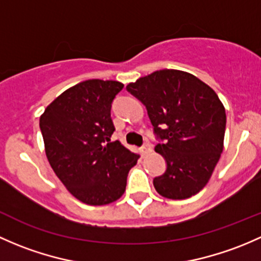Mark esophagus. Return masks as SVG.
I'll return each mask as SVG.
<instances>
[{
	"label": "esophagus",
	"mask_w": 261,
	"mask_h": 261,
	"mask_svg": "<svg viewBox=\"0 0 261 261\" xmlns=\"http://www.w3.org/2000/svg\"><path fill=\"white\" fill-rule=\"evenodd\" d=\"M141 150H142V154L147 155L150 152V150H152V146H150L148 142H146V143H144L143 146L141 147Z\"/></svg>",
	"instance_id": "obj_1"
}]
</instances>
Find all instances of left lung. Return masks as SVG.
<instances>
[{"label":"left lung","instance_id":"left-lung-1","mask_svg":"<svg viewBox=\"0 0 261 261\" xmlns=\"http://www.w3.org/2000/svg\"><path fill=\"white\" fill-rule=\"evenodd\" d=\"M146 106L167 163L153 179L161 196L185 200L207 185L224 149L226 113L217 94L195 75L165 69L127 85Z\"/></svg>","mask_w":261,"mask_h":261}]
</instances>
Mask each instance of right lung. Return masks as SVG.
Instances as JSON below:
<instances>
[{"label": "right lung", "mask_w": 261, "mask_h": 261, "mask_svg": "<svg viewBox=\"0 0 261 261\" xmlns=\"http://www.w3.org/2000/svg\"><path fill=\"white\" fill-rule=\"evenodd\" d=\"M123 87L114 80H85L60 94L40 117L51 168L87 205L117 201L139 158L119 141L111 142L112 103Z\"/></svg>", "instance_id": "right-lung-1"}]
</instances>
